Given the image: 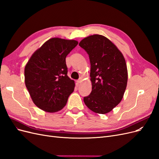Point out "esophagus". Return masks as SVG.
Masks as SVG:
<instances>
[{
    "label": "esophagus",
    "mask_w": 159,
    "mask_h": 159,
    "mask_svg": "<svg viewBox=\"0 0 159 159\" xmlns=\"http://www.w3.org/2000/svg\"><path fill=\"white\" fill-rule=\"evenodd\" d=\"M81 81H82V78H80L79 80H77V81H76V82H77V84L79 85L80 83H81Z\"/></svg>",
    "instance_id": "1"
}]
</instances>
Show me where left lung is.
<instances>
[{"label": "left lung", "mask_w": 159, "mask_h": 159, "mask_svg": "<svg viewBox=\"0 0 159 159\" xmlns=\"http://www.w3.org/2000/svg\"><path fill=\"white\" fill-rule=\"evenodd\" d=\"M80 46L89 55L91 93L84 103L96 113L111 111L121 102L127 83V69L121 52L106 37L95 34L81 40Z\"/></svg>", "instance_id": "obj_1"}]
</instances>
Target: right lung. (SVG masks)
<instances>
[{
    "label": "right lung",
    "mask_w": 159,
    "mask_h": 159,
    "mask_svg": "<svg viewBox=\"0 0 159 159\" xmlns=\"http://www.w3.org/2000/svg\"><path fill=\"white\" fill-rule=\"evenodd\" d=\"M73 40L53 38L37 50L25 69L26 87L38 107L46 112L63 108L75 87L68 76L66 57L78 45Z\"/></svg>",
    "instance_id": "1"
}]
</instances>
